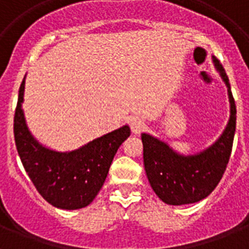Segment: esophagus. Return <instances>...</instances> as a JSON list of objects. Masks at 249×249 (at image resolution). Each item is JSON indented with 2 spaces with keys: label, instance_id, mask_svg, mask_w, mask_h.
Segmentation results:
<instances>
[{
  "label": "esophagus",
  "instance_id": "1",
  "mask_svg": "<svg viewBox=\"0 0 249 249\" xmlns=\"http://www.w3.org/2000/svg\"><path fill=\"white\" fill-rule=\"evenodd\" d=\"M144 126H146V124H144L143 119H141V117H133L130 120V128H132V132L134 134H140L144 129Z\"/></svg>",
  "mask_w": 249,
  "mask_h": 249
}]
</instances>
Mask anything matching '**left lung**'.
Listing matches in <instances>:
<instances>
[{"mask_svg": "<svg viewBox=\"0 0 249 249\" xmlns=\"http://www.w3.org/2000/svg\"><path fill=\"white\" fill-rule=\"evenodd\" d=\"M212 60L228 86L230 102V119L218 140L197 154L181 155L147 133H142L141 137L148 182L166 204H191L208 196L221 181L231 155L236 126L235 101L222 64L216 56H212Z\"/></svg>", "mask_w": 249, "mask_h": 249, "instance_id": "8db88e82", "label": "left lung"}]
</instances>
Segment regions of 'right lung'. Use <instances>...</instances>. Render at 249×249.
Wrapping results in <instances>:
<instances>
[{"mask_svg": "<svg viewBox=\"0 0 249 249\" xmlns=\"http://www.w3.org/2000/svg\"><path fill=\"white\" fill-rule=\"evenodd\" d=\"M24 85L25 77L19 89L14 116V137L25 172L48 203L68 211L84 208L102 189L113 156L130 136V128L123 125L73 151L50 150L41 144L27 126L21 108Z\"/></svg>", "mask_w": 249, "mask_h": 249, "instance_id": "obj_1", "label": "right lung"}]
</instances>
